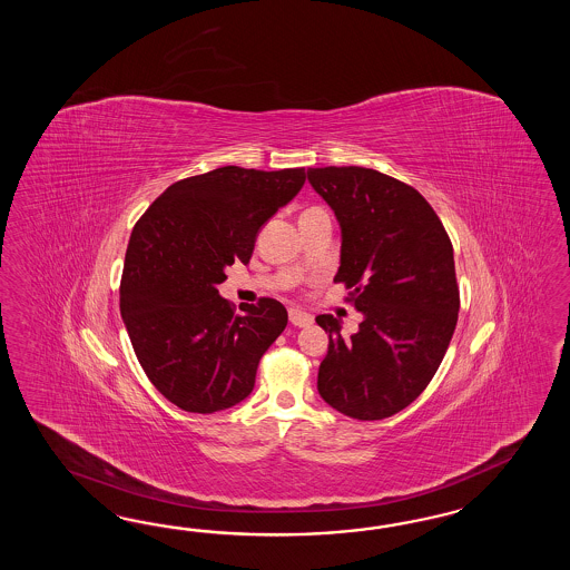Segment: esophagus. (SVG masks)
Returning <instances> with one entry per match:
<instances>
[{
	"label": "esophagus",
	"mask_w": 570,
	"mask_h": 570,
	"mask_svg": "<svg viewBox=\"0 0 570 570\" xmlns=\"http://www.w3.org/2000/svg\"><path fill=\"white\" fill-rule=\"evenodd\" d=\"M291 324L296 326V328H307L313 324V317H311L309 313H305V311L301 309H291Z\"/></svg>",
	"instance_id": "1"
}]
</instances>
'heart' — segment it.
<instances>
[{"mask_svg": "<svg viewBox=\"0 0 570 570\" xmlns=\"http://www.w3.org/2000/svg\"><path fill=\"white\" fill-rule=\"evenodd\" d=\"M313 210H317V208H313Z\"/></svg>", "mask_w": 570, "mask_h": 570, "instance_id": "heart-1", "label": "heart"}]
</instances>
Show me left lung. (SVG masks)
<instances>
[{
    "instance_id": "left-lung-1",
    "label": "left lung",
    "mask_w": 570,
    "mask_h": 570,
    "mask_svg": "<svg viewBox=\"0 0 570 570\" xmlns=\"http://www.w3.org/2000/svg\"><path fill=\"white\" fill-rule=\"evenodd\" d=\"M341 225V267L362 313L355 334L317 315L328 334L317 391L336 412L382 420L429 386L458 324L460 293L453 246L426 198L365 167L307 169Z\"/></svg>"
}]
</instances>
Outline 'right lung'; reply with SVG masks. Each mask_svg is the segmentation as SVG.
<instances>
[{
    "label": "right lung",
    "mask_w": 570,
    "mask_h": 570,
    "mask_svg": "<svg viewBox=\"0 0 570 570\" xmlns=\"http://www.w3.org/2000/svg\"><path fill=\"white\" fill-rule=\"evenodd\" d=\"M305 177V169L219 167L169 186L134 227L122 324L146 376L177 407L213 414L253 393L288 313L276 298L234 313L217 286L234 261H250L261 227Z\"/></svg>",
    "instance_id": "1"
}]
</instances>
